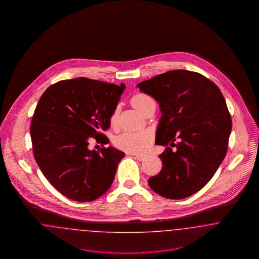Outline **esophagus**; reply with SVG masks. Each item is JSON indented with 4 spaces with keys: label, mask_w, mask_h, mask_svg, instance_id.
<instances>
[{
    "label": "esophagus",
    "mask_w": 259,
    "mask_h": 259,
    "mask_svg": "<svg viewBox=\"0 0 259 259\" xmlns=\"http://www.w3.org/2000/svg\"><path fill=\"white\" fill-rule=\"evenodd\" d=\"M131 155H133L136 159L139 161H143L146 158V155H143V154H131Z\"/></svg>",
    "instance_id": "1"
}]
</instances>
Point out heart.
Here are the masks:
<instances>
[{"instance_id":"1","label":"heart","mask_w":259,"mask_h":259,"mask_svg":"<svg viewBox=\"0 0 259 259\" xmlns=\"http://www.w3.org/2000/svg\"><path fill=\"white\" fill-rule=\"evenodd\" d=\"M153 100L146 94H137L132 98V104L140 112H143L150 102ZM116 112L111 116V123H115ZM114 145L129 153H145L151 146V136L146 131L142 132H123L114 140Z\"/></svg>"}]
</instances>
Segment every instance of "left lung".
Wrapping results in <instances>:
<instances>
[{"label":"left lung","instance_id":"obj_1","mask_svg":"<svg viewBox=\"0 0 259 259\" xmlns=\"http://www.w3.org/2000/svg\"><path fill=\"white\" fill-rule=\"evenodd\" d=\"M137 87L159 104L155 144L166 147L159 155L160 172L148 185L168 199L196 193L213 177L228 148L232 120L220 88L185 70L158 74Z\"/></svg>","mask_w":259,"mask_h":259}]
</instances>
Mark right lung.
Returning <instances> with one entry per match:
<instances>
[{
    "mask_svg": "<svg viewBox=\"0 0 259 259\" xmlns=\"http://www.w3.org/2000/svg\"><path fill=\"white\" fill-rule=\"evenodd\" d=\"M124 89L123 83L77 77L52 84L39 99L30 128L34 156L64 196L90 202L111 187L125 153L113 147L99 153L88 146L91 138L109 143L101 131L110 127Z\"/></svg>",
    "mask_w": 259,
    "mask_h": 259,
    "instance_id": "1",
    "label": "right lung"
}]
</instances>
